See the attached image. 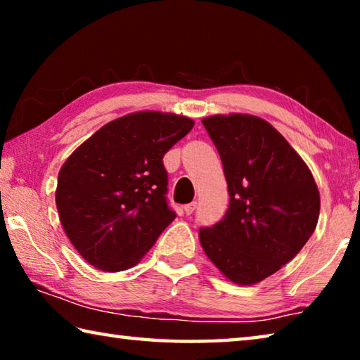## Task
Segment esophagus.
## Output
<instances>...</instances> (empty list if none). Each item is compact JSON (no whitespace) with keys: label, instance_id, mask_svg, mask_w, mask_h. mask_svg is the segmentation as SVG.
<instances>
[{"label":"esophagus","instance_id":"esophagus-1","mask_svg":"<svg viewBox=\"0 0 360 360\" xmlns=\"http://www.w3.org/2000/svg\"><path fill=\"white\" fill-rule=\"evenodd\" d=\"M195 208H197V202H192V203H188V205L184 206V212H186V214H192Z\"/></svg>","mask_w":360,"mask_h":360}]
</instances>
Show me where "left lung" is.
<instances>
[{"instance_id":"left-lung-1","label":"left lung","mask_w":360,"mask_h":360,"mask_svg":"<svg viewBox=\"0 0 360 360\" xmlns=\"http://www.w3.org/2000/svg\"><path fill=\"white\" fill-rule=\"evenodd\" d=\"M221 155L230 195L222 221L198 231L205 254L230 281H262L300 252L316 229L319 192L283 135L255 115L202 120Z\"/></svg>"}]
</instances>
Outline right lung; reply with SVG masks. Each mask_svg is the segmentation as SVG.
<instances>
[{
  "label": "right lung",
  "mask_w": 360,
  "mask_h": 360,
  "mask_svg": "<svg viewBox=\"0 0 360 360\" xmlns=\"http://www.w3.org/2000/svg\"><path fill=\"white\" fill-rule=\"evenodd\" d=\"M192 127V119L176 114H129L101 127L65 162L56 192L58 216L90 265L127 270L174 221L163 155Z\"/></svg>",
  "instance_id": "add662e5"
}]
</instances>
